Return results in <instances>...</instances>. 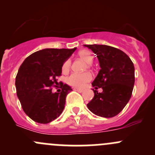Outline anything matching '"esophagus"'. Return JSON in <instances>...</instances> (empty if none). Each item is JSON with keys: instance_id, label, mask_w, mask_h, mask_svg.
Masks as SVG:
<instances>
[{"instance_id": "1", "label": "esophagus", "mask_w": 155, "mask_h": 155, "mask_svg": "<svg viewBox=\"0 0 155 155\" xmlns=\"http://www.w3.org/2000/svg\"><path fill=\"white\" fill-rule=\"evenodd\" d=\"M73 90L76 91H77V92H79V93H82V92H83V89L78 88V87H73Z\"/></svg>"}]
</instances>
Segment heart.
I'll return each instance as SVG.
<instances>
[{
	"instance_id": "1",
	"label": "heart",
	"mask_w": 155,
	"mask_h": 155,
	"mask_svg": "<svg viewBox=\"0 0 155 155\" xmlns=\"http://www.w3.org/2000/svg\"><path fill=\"white\" fill-rule=\"evenodd\" d=\"M79 57L87 63V68H90L91 65L93 62V57L91 54L86 51H79L78 54ZM71 66V61L70 59L65 61L62 64L61 70L64 73H68ZM92 79L91 73L89 72H85L82 73H72L71 75L67 78V82L70 86L75 87H83L87 82H90Z\"/></svg>"
}]
</instances>
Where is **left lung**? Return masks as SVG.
Here are the masks:
<instances>
[{
  "label": "left lung",
  "instance_id": "8db88e82",
  "mask_svg": "<svg viewBox=\"0 0 155 155\" xmlns=\"http://www.w3.org/2000/svg\"><path fill=\"white\" fill-rule=\"evenodd\" d=\"M97 54L100 70L92 82L94 96L87 104L98 116L112 118L122 111L130 101L135 82L132 61L121 50L107 45H84ZM103 91L98 93L96 89Z\"/></svg>",
  "mask_w": 155,
  "mask_h": 155
}]
</instances>
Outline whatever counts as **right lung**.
<instances>
[{"instance_id":"add662e5","label":"right lung","mask_w":155,"mask_h":155,"mask_svg":"<svg viewBox=\"0 0 155 155\" xmlns=\"http://www.w3.org/2000/svg\"><path fill=\"white\" fill-rule=\"evenodd\" d=\"M76 49L40 50L26 58L20 66L15 77L17 97L33 121L48 124L62 113L71 87L60 82L59 93H52L51 89L58 85L57 78L61 75L62 64Z\"/></svg>"}]
</instances>
